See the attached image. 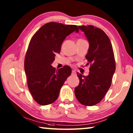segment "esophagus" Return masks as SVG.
Masks as SVG:
<instances>
[{
	"label": "esophagus",
	"mask_w": 133,
	"mask_h": 133,
	"mask_svg": "<svg viewBox=\"0 0 133 133\" xmlns=\"http://www.w3.org/2000/svg\"><path fill=\"white\" fill-rule=\"evenodd\" d=\"M76 74V72L75 70H72V75H75Z\"/></svg>",
	"instance_id": "1"
}]
</instances>
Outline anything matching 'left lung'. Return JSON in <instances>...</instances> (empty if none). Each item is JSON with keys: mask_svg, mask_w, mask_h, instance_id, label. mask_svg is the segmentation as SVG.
Returning <instances> with one entry per match:
<instances>
[{"mask_svg": "<svg viewBox=\"0 0 133 133\" xmlns=\"http://www.w3.org/2000/svg\"><path fill=\"white\" fill-rule=\"evenodd\" d=\"M89 43L85 58L90 64L88 76L77 73L80 83L75 87L76 98L81 104L92 106L102 101L111 86L116 70L112 44L102 29L92 25L78 26Z\"/></svg>", "mask_w": 133, "mask_h": 133, "instance_id": "left-lung-1", "label": "left lung"}]
</instances>
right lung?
<instances>
[{
    "mask_svg": "<svg viewBox=\"0 0 133 133\" xmlns=\"http://www.w3.org/2000/svg\"><path fill=\"white\" fill-rule=\"evenodd\" d=\"M75 31L78 32L76 25L49 22L31 37L24 59V71L29 91L38 104L46 105L55 102L70 76L69 66L56 70L51 64L56 53H60L64 39Z\"/></svg>",
    "mask_w": 133,
    "mask_h": 133,
    "instance_id": "add662e5",
    "label": "right lung"
}]
</instances>
